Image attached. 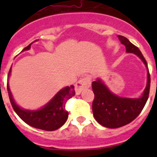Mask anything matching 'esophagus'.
<instances>
[{"label":"esophagus","instance_id":"1","mask_svg":"<svg viewBox=\"0 0 157 157\" xmlns=\"http://www.w3.org/2000/svg\"><path fill=\"white\" fill-rule=\"evenodd\" d=\"M91 86V78L89 76H86L84 78L79 80L78 82L75 83V93L79 95L81 94V92L86 88H88Z\"/></svg>","mask_w":157,"mask_h":157}]
</instances>
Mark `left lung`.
<instances>
[{
  "mask_svg": "<svg viewBox=\"0 0 157 157\" xmlns=\"http://www.w3.org/2000/svg\"><path fill=\"white\" fill-rule=\"evenodd\" d=\"M118 37L122 44L125 46L126 52L136 55L145 64L147 70V83L140 98H128L113 93L100 78L92 82V90L95 95L92 102L93 116L98 124L109 128H119L128 124L140 113L147 102L151 85L147 63L140 50L124 36Z\"/></svg>",
  "mask_w": 157,
  "mask_h": 157,
  "instance_id": "obj_1",
  "label": "left lung"
}]
</instances>
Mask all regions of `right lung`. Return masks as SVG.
I'll return each mask as SVG.
<instances>
[{"label": "right lung", "mask_w": 157, "mask_h": 157, "mask_svg": "<svg viewBox=\"0 0 157 157\" xmlns=\"http://www.w3.org/2000/svg\"><path fill=\"white\" fill-rule=\"evenodd\" d=\"M32 44H30L29 46L23 48L22 51L30 49ZM10 75H11V69L8 74V79ZM7 92L12 108L16 113L20 117V118L25 122L26 124H28L33 128L47 130V131H53L55 129H58L66 122L68 118V112L65 110V103L67 100L75 95L74 86H65L61 90H59L54 96V98L44 107H42L41 109L37 110H29V109H22L16 103L9 87L8 82H7Z\"/></svg>", "instance_id": "add662e5"}]
</instances>
